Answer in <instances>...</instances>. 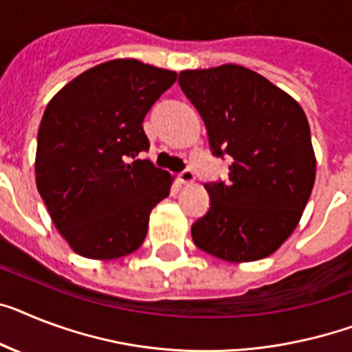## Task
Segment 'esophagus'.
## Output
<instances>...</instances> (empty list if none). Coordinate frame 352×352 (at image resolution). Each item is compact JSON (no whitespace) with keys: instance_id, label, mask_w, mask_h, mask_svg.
<instances>
[{"instance_id":"1","label":"esophagus","mask_w":352,"mask_h":352,"mask_svg":"<svg viewBox=\"0 0 352 352\" xmlns=\"http://www.w3.org/2000/svg\"><path fill=\"white\" fill-rule=\"evenodd\" d=\"M179 182L182 183H192L194 182V173L192 169H183L182 173H179Z\"/></svg>"}]
</instances>
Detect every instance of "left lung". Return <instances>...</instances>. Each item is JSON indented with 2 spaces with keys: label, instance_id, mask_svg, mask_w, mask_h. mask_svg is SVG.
<instances>
[{
  "label": "left lung",
  "instance_id": "obj_1",
  "mask_svg": "<svg viewBox=\"0 0 352 352\" xmlns=\"http://www.w3.org/2000/svg\"><path fill=\"white\" fill-rule=\"evenodd\" d=\"M226 182L205 183L210 208L192 225L197 248L230 263L268 257L297 228L315 183L307 118L286 91L245 66L179 74Z\"/></svg>",
  "mask_w": 352,
  "mask_h": 352
}]
</instances>
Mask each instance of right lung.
<instances>
[{"mask_svg": "<svg viewBox=\"0 0 352 352\" xmlns=\"http://www.w3.org/2000/svg\"><path fill=\"white\" fill-rule=\"evenodd\" d=\"M174 82L169 69L107 60L46 106L37 133V190L78 255L118 259L144 243L151 210L169 196L173 178L138 158L149 151L142 124Z\"/></svg>", "mask_w": 352, "mask_h": 352, "instance_id": "obj_1", "label": "right lung"}]
</instances>
